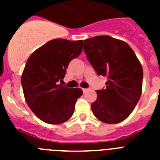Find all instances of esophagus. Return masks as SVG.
<instances>
[{"instance_id":"esophagus-1","label":"esophagus","mask_w":160,"mask_h":160,"mask_svg":"<svg viewBox=\"0 0 160 160\" xmlns=\"http://www.w3.org/2000/svg\"><path fill=\"white\" fill-rule=\"evenodd\" d=\"M82 90H83V92H84V93H86L87 91H89V89H85V88H83Z\"/></svg>"}]
</instances>
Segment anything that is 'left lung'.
I'll return each mask as SVG.
<instances>
[{
  "label": "left lung",
  "mask_w": 160,
  "mask_h": 160,
  "mask_svg": "<svg viewBox=\"0 0 160 160\" xmlns=\"http://www.w3.org/2000/svg\"><path fill=\"white\" fill-rule=\"evenodd\" d=\"M84 51L97 75L108 78L105 90H96L93 114L107 124L124 121L141 96L143 68L136 55L126 42L109 36L85 40Z\"/></svg>",
  "instance_id": "8db88e82"
}]
</instances>
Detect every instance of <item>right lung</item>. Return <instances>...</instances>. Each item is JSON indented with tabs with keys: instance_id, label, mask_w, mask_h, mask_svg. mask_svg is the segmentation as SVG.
<instances>
[{
	"instance_id": "1",
	"label": "right lung",
	"mask_w": 160,
	"mask_h": 160,
	"mask_svg": "<svg viewBox=\"0 0 160 160\" xmlns=\"http://www.w3.org/2000/svg\"><path fill=\"white\" fill-rule=\"evenodd\" d=\"M83 41L55 39L31 54L21 75L25 100L42 121L60 124L72 116L80 88L58 84L64 79L70 60L82 52Z\"/></svg>"
}]
</instances>
